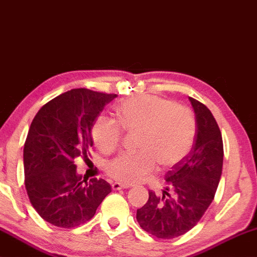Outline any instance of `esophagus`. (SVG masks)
<instances>
[{
  "label": "esophagus",
  "mask_w": 257,
  "mask_h": 257,
  "mask_svg": "<svg viewBox=\"0 0 257 257\" xmlns=\"http://www.w3.org/2000/svg\"><path fill=\"white\" fill-rule=\"evenodd\" d=\"M128 185H122L120 183H113L111 184V189L114 191H118V190H123V189H128Z\"/></svg>",
  "instance_id": "esophagus-1"
}]
</instances>
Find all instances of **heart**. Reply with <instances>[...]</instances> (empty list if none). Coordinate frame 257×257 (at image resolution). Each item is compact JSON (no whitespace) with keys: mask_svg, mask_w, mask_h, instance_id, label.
<instances>
[{"mask_svg":"<svg viewBox=\"0 0 257 257\" xmlns=\"http://www.w3.org/2000/svg\"><path fill=\"white\" fill-rule=\"evenodd\" d=\"M117 122L101 116L94 122L92 139L103 154L116 150L122 141L121 127L139 133L137 154H121L106 166L115 182L130 185L143 182L156 169H168L186 157L196 137V120L189 108L158 96H141L116 108Z\"/></svg>","mask_w":257,"mask_h":257,"instance_id":"b5f03b06","label":"heart"}]
</instances>
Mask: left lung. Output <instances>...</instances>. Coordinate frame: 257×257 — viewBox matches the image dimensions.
<instances>
[{"instance_id":"8db88e82","label":"left lung","mask_w":257,"mask_h":257,"mask_svg":"<svg viewBox=\"0 0 257 257\" xmlns=\"http://www.w3.org/2000/svg\"><path fill=\"white\" fill-rule=\"evenodd\" d=\"M196 114V141L189 155L165 175L163 196L149 191L137 209L142 229L158 238L183 235L199 222L214 199L222 172L223 143L219 125L204 103L189 97Z\"/></svg>"}]
</instances>
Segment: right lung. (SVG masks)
<instances>
[{
  "label": "right lung",
  "instance_id": "obj_1",
  "mask_svg": "<svg viewBox=\"0 0 257 257\" xmlns=\"http://www.w3.org/2000/svg\"><path fill=\"white\" fill-rule=\"evenodd\" d=\"M116 94L74 88L45 103L31 122L24 144V183L31 205L60 228L80 226L111 192L103 179H81L74 161L87 157L92 127Z\"/></svg>",
  "mask_w": 257,
  "mask_h": 257
}]
</instances>
